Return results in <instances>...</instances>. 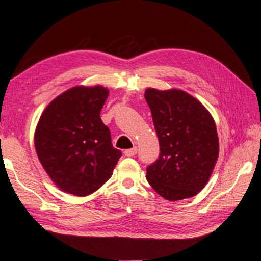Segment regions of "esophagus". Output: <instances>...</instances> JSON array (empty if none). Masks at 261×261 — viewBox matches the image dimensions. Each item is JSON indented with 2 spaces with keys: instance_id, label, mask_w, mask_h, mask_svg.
<instances>
[{
  "instance_id": "esophagus-1",
  "label": "esophagus",
  "mask_w": 261,
  "mask_h": 261,
  "mask_svg": "<svg viewBox=\"0 0 261 261\" xmlns=\"http://www.w3.org/2000/svg\"><path fill=\"white\" fill-rule=\"evenodd\" d=\"M137 154V147L135 146V147H133V148H130V149H126L125 151H124V155L126 156V157H132V156H134V155H136Z\"/></svg>"
}]
</instances>
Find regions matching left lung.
<instances>
[{"mask_svg":"<svg viewBox=\"0 0 261 261\" xmlns=\"http://www.w3.org/2000/svg\"><path fill=\"white\" fill-rule=\"evenodd\" d=\"M145 98L161 147L146 178L166 200L194 197L206 186L219 155L212 114L198 99L177 88H146Z\"/></svg>","mask_w":261,"mask_h":261,"instance_id":"left-lung-1","label":"left lung"}]
</instances>
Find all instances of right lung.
Here are the masks:
<instances>
[{
  "instance_id": "right-lung-1",
  "label": "right lung",
  "mask_w": 261,
  "mask_h": 261,
  "mask_svg": "<svg viewBox=\"0 0 261 261\" xmlns=\"http://www.w3.org/2000/svg\"><path fill=\"white\" fill-rule=\"evenodd\" d=\"M110 91L101 85L74 86L43 111L34 133L39 161L62 192L84 197L109 180L122 151L100 119Z\"/></svg>"
}]
</instances>
